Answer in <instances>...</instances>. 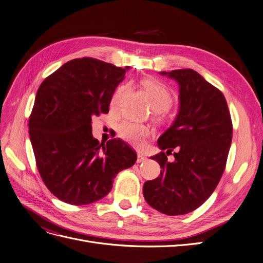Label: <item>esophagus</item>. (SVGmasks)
I'll list each match as a JSON object with an SVG mask.
<instances>
[{"label": "esophagus", "instance_id": "esophagus-1", "mask_svg": "<svg viewBox=\"0 0 263 263\" xmlns=\"http://www.w3.org/2000/svg\"><path fill=\"white\" fill-rule=\"evenodd\" d=\"M146 160H147V158H146L144 155L139 154V155H138V159H136V162H138V163H142V162H145Z\"/></svg>", "mask_w": 263, "mask_h": 263}]
</instances>
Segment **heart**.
<instances>
[{
  "mask_svg": "<svg viewBox=\"0 0 263 263\" xmlns=\"http://www.w3.org/2000/svg\"><path fill=\"white\" fill-rule=\"evenodd\" d=\"M141 84L146 90L148 97L151 99L152 105L156 110H164L172 104V92L163 83L157 81L155 78H145ZM124 91L125 86H121L116 90L111 99V104L114 106L120 104ZM118 133L120 138L125 142L139 148H143L146 144V139L151 134V130L144 124L125 121L119 125Z\"/></svg>",
  "mask_w": 263,
  "mask_h": 263,
  "instance_id": "obj_1",
  "label": "heart"
}]
</instances>
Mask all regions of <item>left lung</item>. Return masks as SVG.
I'll return each mask as SVG.
<instances>
[{"label": "left lung", "mask_w": 263, "mask_h": 263, "mask_svg": "<svg viewBox=\"0 0 263 263\" xmlns=\"http://www.w3.org/2000/svg\"><path fill=\"white\" fill-rule=\"evenodd\" d=\"M179 87L174 122L158 139L161 152L152 157L160 176L144 184L146 202L168 216L188 214L206 201L218 185L232 141V121L221 91L198 72H160ZM176 151L175 161L167 156Z\"/></svg>", "instance_id": "8db88e82"}]
</instances>
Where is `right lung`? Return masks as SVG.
<instances>
[{
	"label": "right lung",
	"mask_w": 263,
	"mask_h": 263,
	"mask_svg": "<svg viewBox=\"0 0 263 263\" xmlns=\"http://www.w3.org/2000/svg\"><path fill=\"white\" fill-rule=\"evenodd\" d=\"M125 68L93 58L64 63L40 86L29 120L36 166L59 200L86 205L104 198L136 153L120 139L104 144L92 135L91 120L107 114Z\"/></svg>",
	"instance_id": "1"
}]
</instances>
